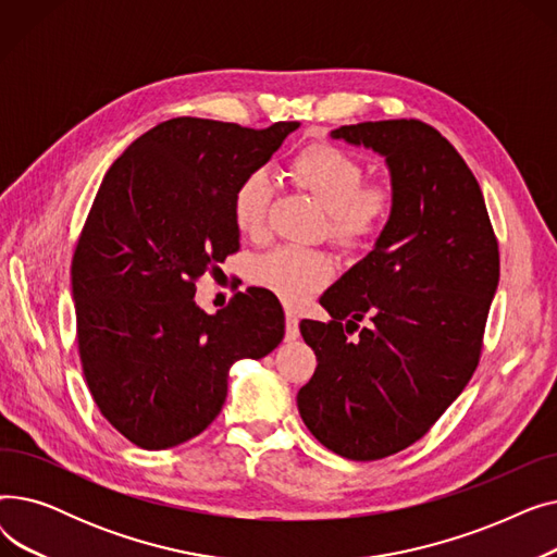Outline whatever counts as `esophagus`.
Instances as JSON below:
<instances>
[{"instance_id": "obj_1", "label": "esophagus", "mask_w": 557, "mask_h": 557, "mask_svg": "<svg viewBox=\"0 0 557 557\" xmlns=\"http://www.w3.org/2000/svg\"><path fill=\"white\" fill-rule=\"evenodd\" d=\"M300 320H298V313L296 309L286 307V341H296L300 336Z\"/></svg>"}]
</instances>
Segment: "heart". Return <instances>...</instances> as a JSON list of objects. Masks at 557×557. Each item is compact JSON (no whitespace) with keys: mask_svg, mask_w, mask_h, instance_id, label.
<instances>
[{"mask_svg":"<svg viewBox=\"0 0 557 557\" xmlns=\"http://www.w3.org/2000/svg\"><path fill=\"white\" fill-rule=\"evenodd\" d=\"M288 175L327 212L325 237L345 250H366L386 230L395 212V191L386 183H366L359 158L330 141H313L288 162ZM271 183L263 171H252L232 194V221L248 237L267 230ZM332 263L323 252L275 248L261 255L250 280L286 302H300L323 286Z\"/></svg>","mask_w":557,"mask_h":557,"instance_id":"b5f03b06","label":"heart"}]
</instances>
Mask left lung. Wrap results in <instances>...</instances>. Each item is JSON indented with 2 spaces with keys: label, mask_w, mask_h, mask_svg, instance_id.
Wrapping results in <instances>:
<instances>
[{
  "label": "left lung",
  "mask_w": 557,
  "mask_h": 557,
  "mask_svg": "<svg viewBox=\"0 0 557 557\" xmlns=\"http://www.w3.org/2000/svg\"><path fill=\"white\" fill-rule=\"evenodd\" d=\"M332 137L386 158L395 212L320 298L330 323H300L318 366L298 411L334 454L379 460L418 443L472 379L499 244L474 173L433 126L363 122Z\"/></svg>",
  "instance_id": "obj_1"
}]
</instances>
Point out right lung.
Returning <instances> with one entry per match:
<instances>
[{
  "label": "right lung",
  "instance_id": "right-lung-1",
  "mask_svg": "<svg viewBox=\"0 0 557 557\" xmlns=\"http://www.w3.org/2000/svg\"><path fill=\"white\" fill-rule=\"evenodd\" d=\"M298 122L175 116L114 160L72 259L78 355L101 416L141 449L191 441L221 413L227 372L284 338V311L248 288L214 315L196 280L239 250L232 194Z\"/></svg>",
  "mask_w": 557,
  "mask_h": 557
}]
</instances>
